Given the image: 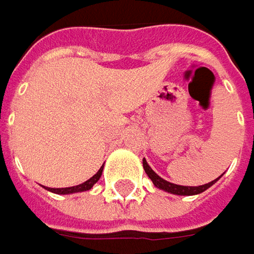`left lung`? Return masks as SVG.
Listing matches in <instances>:
<instances>
[{
	"label": "left lung",
	"mask_w": 254,
	"mask_h": 254,
	"mask_svg": "<svg viewBox=\"0 0 254 254\" xmlns=\"http://www.w3.org/2000/svg\"><path fill=\"white\" fill-rule=\"evenodd\" d=\"M143 168H144V172L147 173V176L152 179V182H153V185L156 188H159V190H165V192H168V193H173V195H184V196H190V195H198V193H201V192H204V190H207L209 187H212L221 176H218L217 179H214V181H211L208 184H205V185H199V187H184V185H176V184H172V182H169V181H165L163 178H160L157 173L154 172L153 169L149 166V163L146 162V159H143Z\"/></svg>",
	"instance_id": "8db88e82"
}]
</instances>
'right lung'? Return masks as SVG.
I'll return each mask as SVG.
<instances>
[{"mask_svg": "<svg viewBox=\"0 0 254 254\" xmlns=\"http://www.w3.org/2000/svg\"><path fill=\"white\" fill-rule=\"evenodd\" d=\"M102 169L104 166H101V169L98 172L95 173L92 178H89L88 181H85L81 185H76V187H69V188H47L45 187V190H50L53 193H59V195H69V193H78V192H85V190H89L98 181H100L101 175H102Z\"/></svg>", "mask_w": 254, "mask_h": 254, "instance_id": "1", "label": "right lung"}]
</instances>
